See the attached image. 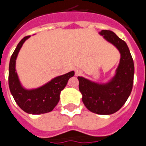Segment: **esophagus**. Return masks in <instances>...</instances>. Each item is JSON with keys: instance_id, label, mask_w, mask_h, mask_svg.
Wrapping results in <instances>:
<instances>
[{"instance_id": "1", "label": "esophagus", "mask_w": 146, "mask_h": 146, "mask_svg": "<svg viewBox=\"0 0 146 146\" xmlns=\"http://www.w3.org/2000/svg\"><path fill=\"white\" fill-rule=\"evenodd\" d=\"M82 71L80 69H76V70H75V75H76V76H78V75H82Z\"/></svg>"}]
</instances>
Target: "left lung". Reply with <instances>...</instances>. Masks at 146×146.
Segmentation results:
<instances>
[{
    "label": "left lung",
    "instance_id": "obj_1",
    "mask_svg": "<svg viewBox=\"0 0 146 146\" xmlns=\"http://www.w3.org/2000/svg\"><path fill=\"white\" fill-rule=\"evenodd\" d=\"M99 35L119 50V63L114 75L106 82L78 76L79 91L88 110L96 114L111 115L122 108L131 94L134 82V61L127 43L114 32L102 30Z\"/></svg>",
    "mask_w": 146,
    "mask_h": 146
}]
</instances>
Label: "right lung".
Masks as SVG:
<instances>
[{
    "mask_svg": "<svg viewBox=\"0 0 146 146\" xmlns=\"http://www.w3.org/2000/svg\"><path fill=\"white\" fill-rule=\"evenodd\" d=\"M31 36H27L19 42L12 53L9 69V85L10 92L19 107L28 114L39 115L53 110L60 101V93L64 89L69 78L75 71L56 76L45 84L33 89H27L19 80L15 68L16 59L23 43Z\"/></svg>",
    "mask_w": 146,
    "mask_h": 146,
    "instance_id": "add662e5",
    "label": "right lung"
}]
</instances>
